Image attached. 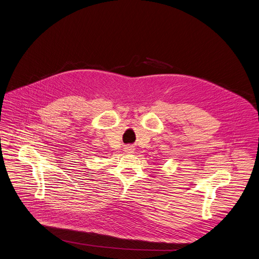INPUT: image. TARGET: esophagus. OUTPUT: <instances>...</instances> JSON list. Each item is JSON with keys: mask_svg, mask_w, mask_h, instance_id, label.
Instances as JSON below:
<instances>
[{"mask_svg": "<svg viewBox=\"0 0 259 259\" xmlns=\"http://www.w3.org/2000/svg\"><path fill=\"white\" fill-rule=\"evenodd\" d=\"M125 151L128 153V154H130V153H133V151H134V149L132 148V147H130V146H128V147H126L125 148Z\"/></svg>", "mask_w": 259, "mask_h": 259, "instance_id": "1", "label": "esophagus"}]
</instances>
